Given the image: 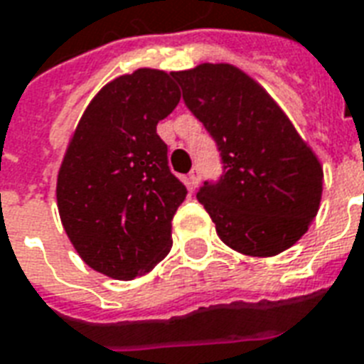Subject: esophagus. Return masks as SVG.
Wrapping results in <instances>:
<instances>
[{
    "label": "esophagus",
    "instance_id": "34e87169",
    "mask_svg": "<svg viewBox=\"0 0 364 364\" xmlns=\"http://www.w3.org/2000/svg\"><path fill=\"white\" fill-rule=\"evenodd\" d=\"M197 184H199V167H193L190 171V174H188V186L190 188H197Z\"/></svg>",
    "mask_w": 364,
    "mask_h": 364
}]
</instances>
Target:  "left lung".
Instances as JSON below:
<instances>
[{"label": "left lung", "instance_id": "1", "mask_svg": "<svg viewBox=\"0 0 364 364\" xmlns=\"http://www.w3.org/2000/svg\"><path fill=\"white\" fill-rule=\"evenodd\" d=\"M173 77L220 151L222 176L197 191L218 237L247 256L290 249L319 210L317 156L266 89L239 68L207 62Z\"/></svg>", "mask_w": 364, "mask_h": 364}]
</instances>
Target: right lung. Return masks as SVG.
Segmentation results:
<instances>
[{
  "instance_id": "add662e5",
  "label": "right lung",
  "mask_w": 364,
  "mask_h": 364,
  "mask_svg": "<svg viewBox=\"0 0 364 364\" xmlns=\"http://www.w3.org/2000/svg\"><path fill=\"white\" fill-rule=\"evenodd\" d=\"M178 102L173 74L140 68L98 91L70 140L56 180L62 226L81 260L112 279L148 273L173 247L188 190L157 123Z\"/></svg>"
}]
</instances>
